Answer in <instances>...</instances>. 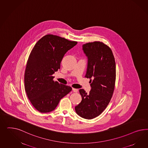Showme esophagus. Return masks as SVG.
<instances>
[{
  "instance_id": "esophagus-1",
  "label": "esophagus",
  "mask_w": 148,
  "mask_h": 148,
  "mask_svg": "<svg viewBox=\"0 0 148 148\" xmlns=\"http://www.w3.org/2000/svg\"><path fill=\"white\" fill-rule=\"evenodd\" d=\"M72 90H73L74 92H78V90H77V89H76V88H72Z\"/></svg>"
}]
</instances>
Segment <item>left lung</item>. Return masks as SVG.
Instances as JSON below:
<instances>
[{
	"label": "left lung",
	"instance_id": "left-lung-1",
	"mask_svg": "<svg viewBox=\"0 0 148 148\" xmlns=\"http://www.w3.org/2000/svg\"><path fill=\"white\" fill-rule=\"evenodd\" d=\"M82 49L88 57L85 77L90 79L92 88L88 94L84 89L79 90L82 101L75 109L79 116L91 119L103 112L112 98L116 78V62L112 50L102 42L86 43Z\"/></svg>",
	"mask_w": 148,
	"mask_h": 148
}]
</instances>
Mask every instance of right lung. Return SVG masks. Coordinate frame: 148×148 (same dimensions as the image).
<instances>
[{"mask_svg":"<svg viewBox=\"0 0 148 148\" xmlns=\"http://www.w3.org/2000/svg\"><path fill=\"white\" fill-rule=\"evenodd\" d=\"M77 43L52 34L42 37L29 56L24 73L25 90L30 103L41 113L53 111L72 87L53 80L64 54Z\"/></svg>","mask_w":148,"mask_h":148,"instance_id":"1","label":"right lung"}]
</instances>
